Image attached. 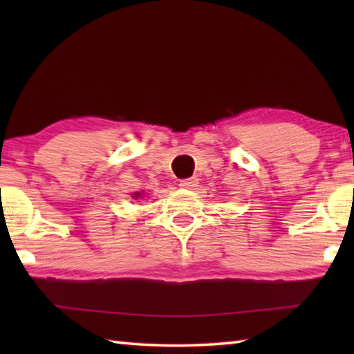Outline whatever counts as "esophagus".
I'll return each instance as SVG.
<instances>
[{
	"label": "esophagus",
	"mask_w": 354,
	"mask_h": 354,
	"mask_svg": "<svg viewBox=\"0 0 354 354\" xmlns=\"http://www.w3.org/2000/svg\"><path fill=\"white\" fill-rule=\"evenodd\" d=\"M179 185H181L183 189H195L196 185H198V179H196V178H185V179H183L181 183H179Z\"/></svg>",
	"instance_id": "obj_1"
}]
</instances>
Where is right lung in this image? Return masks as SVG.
Masks as SVG:
<instances>
[{"label": "right lung", "mask_w": 354, "mask_h": 354, "mask_svg": "<svg viewBox=\"0 0 354 354\" xmlns=\"http://www.w3.org/2000/svg\"><path fill=\"white\" fill-rule=\"evenodd\" d=\"M136 196H139V194H134V198H136Z\"/></svg>", "instance_id": "right-lung-1"}]
</instances>
